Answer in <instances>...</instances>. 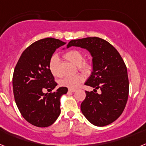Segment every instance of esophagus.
I'll list each match as a JSON object with an SVG mask.
<instances>
[{"instance_id":"34e87169","label":"esophagus","mask_w":146,"mask_h":146,"mask_svg":"<svg viewBox=\"0 0 146 146\" xmlns=\"http://www.w3.org/2000/svg\"><path fill=\"white\" fill-rule=\"evenodd\" d=\"M69 92L74 93V92H75L76 90H75V89H69Z\"/></svg>"}]
</instances>
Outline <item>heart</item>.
Masks as SVG:
<instances>
[{"instance_id":"b5f03b06","label":"heart","mask_w":146,"mask_h":146,"mask_svg":"<svg viewBox=\"0 0 146 146\" xmlns=\"http://www.w3.org/2000/svg\"><path fill=\"white\" fill-rule=\"evenodd\" d=\"M64 58L72 64L78 66L79 69L83 72H88L91 69V64L87 61H83V54L77 50H69L64 53ZM49 68L52 75L58 76V58L53 55L50 60ZM85 77L82 74H77L71 77H66L60 81V85L69 89H75L83 82Z\"/></svg>"}]
</instances>
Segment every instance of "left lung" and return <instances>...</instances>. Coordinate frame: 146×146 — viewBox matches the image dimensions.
I'll return each mask as SVG.
<instances>
[{"instance_id":"1","label":"left lung","mask_w":146,"mask_h":146,"mask_svg":"<svg viewBox=\"0 0 146 146\" xmlns=\"http://www.w3.org/2000/svg\"><path fill=\"white\" fill-rule=\"evenodd\" d=\"M86 49L92 56L93 72L85 85L101 91V94L86 91L81 111L88 121L97 126L113 123L122 114L129 96L127 69L117 50L98 37L72 40L66 48Z\"/></svg>"}]
</instances>
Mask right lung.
<instances>
[{
	"instance_id": "add662e5",
	"label": "right lung",
	"mask_w": 146,
	"mask_h": 146,
	"mask_svg": "<svg viewBox=\"0 0 146 146\" xmlns=\"http://www.w3.org/2000/svg\"><path fill=\"white\" fill-rule=\"evenodd\" d=\"M65 42L53 38L38 40L22 53L13 74V92L15 102L23 117L38 127L52 125L60 113V96L68 91L66 87L57 86L50 72L49 63L56 49Z\"/></svg>"
}]
</instances>
